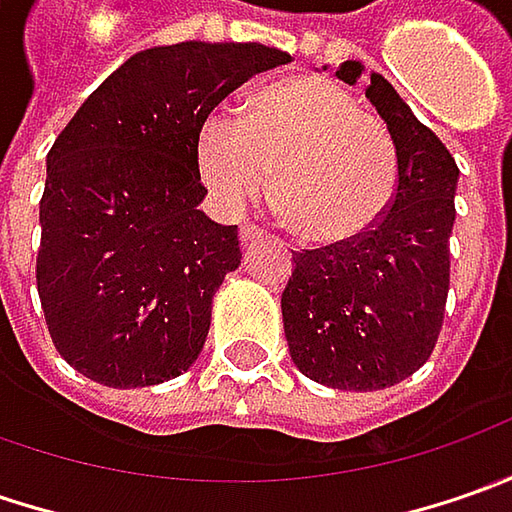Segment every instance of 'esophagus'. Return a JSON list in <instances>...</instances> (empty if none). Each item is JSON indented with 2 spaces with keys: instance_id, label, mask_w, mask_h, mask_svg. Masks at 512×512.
Listing matches in <instances>:
<instances>
[{
  "instance_id": "esophagus-1",
  "label": "esophagus",
  "mask_w": 512,
  "mask_h": 512,
  "mask_svg": "<svg viewBox=\"0 0 512 512\" xmlns=\"http://www.w3.org/2000/svg\"><path fill=\"white\" fill-rule=\"evenodd\" d=\"M256 239H262V230L256 225H242V245H253Z\"/></svg>"
}]
</instances>
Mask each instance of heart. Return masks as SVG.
<instances>
[{
	"label": "heart",
	"instance_id": "b5f03b06",
	"mask_svg": "<svg viewBox=\"0 0 512 512\" xmlns=\"http://www.w3.org/2000/svg\"><path fill=\"white\" fill-rule=\"evenodd\" d=\"M196 165L210 196L230 213L262 199L276 173V210L316 247L367 236L399 182L387 130L325 76L262 90L242 122L225 110L210 113L199 130Z\"/></svg>",
	"mask_w": 512,
	"mask_h": 512
}]
</instances>
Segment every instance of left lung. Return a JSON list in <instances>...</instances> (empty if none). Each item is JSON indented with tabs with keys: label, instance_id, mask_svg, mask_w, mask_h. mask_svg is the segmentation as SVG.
Instances as JSON below:
<instances>
[{
	"label": "left lung",
	"instance_id": "1",
	"mask_svg": "<svg viewBox=\"0 0 512 512\" xmlns=\"http://www.w3.org/2000/svg\"><path fill=\"white\" fill-rule=\"evenodd\" d=\"M364 65L336 76L356 85ZM396 148L399 185L359 242L305 250L282 293L290 359L333 390H384L422 367L439 339L450 290L459 168L382 73L364 90Z\"/></svg>",
	"mask_w": 512,
	"mask_h": 512
}]
</instances>
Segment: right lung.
I'll use <instances>...</instances> for the list:
<instances>
[{"mask_svg":"<svg viewBox=\"0 0 512 512\" xmlns=\"http://www.w3.org/2000/svg\"><path fill=\"white\" fill-rule=\"evenodd\" d=\"M287 62L256 42L139 50L53 142L36 285L59 356L90 382L150 387L199 359L213 296L242 265L236 225L199 210V130L227 93Z\"/></svg>","mask_w":512,"mask_h":512,"instance_id":"1","label":"right lung"}]
</instances>
